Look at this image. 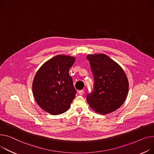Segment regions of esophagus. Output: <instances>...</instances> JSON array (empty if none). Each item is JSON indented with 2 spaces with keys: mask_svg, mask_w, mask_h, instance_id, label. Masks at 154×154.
Masks as SVG:
<instances>
[{
  "mask_svg": "<svg viewBox=\"0 0 154 154\" xmlns=\"http://www.w3.org/2000/svg\"><path fill=\"white\" fill-rule=\"evenodd\" d=\"M84 90H79V94L80 95H82L84 94Z\"/></svg>",
  "mask_w": 154,
  "mask_h": 154,
  "instance_id": "1",
  "label": "esophagus"
}]
</instances>
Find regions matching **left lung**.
<instances>
[{"label":"left lung","mask_w":154,"mask_h":154,"mask_svg":"<svg viewBox=\"0 0 154 154\" xmlns=\"http://www.w3.org/2000/svg\"><path fill=\"white\" fill-rule=\"evenodd\" d=\"M94 79V91L87 96L90 108L101 115L118 109L129 90L128 77L122 67L105 54H88Z\"/></svg>","instance_id":"left-lung-1"}]
</instances>
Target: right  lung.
<instances>
[{
	"label": "right lung",
	"mask_w": 154,
	"mask_h": 154,
	"mask_svg": "<svg viewBox=\"0 0 154 154\" xmlns=\"http://www.w3.org/2000/svg\"><path fill=\"white\" fill-rule=\"evenodd\" d=\"M75 60L73 56L57 55L45 63L35 75V99L41 108L51 115L64 113L75 97L77 91L69 74Z\"/></svg>",
	"instance_id": "right-lung-1"
}]
</instances>
